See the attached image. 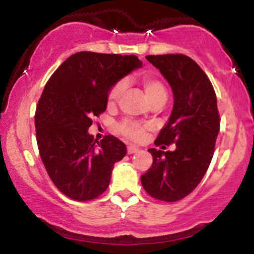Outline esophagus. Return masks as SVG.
Listing matches in <instances>:
<instances>
[{"instance_id": "34e87169", "label": "esophagus", "mask_w": 254, "mask_h": 254, "mask_svg": "<svg viewBox=\"0 0 254 254\" xmlns=\"http://www.w3.org/2000/svg\"><path fill=\"white\" fill-rule=\"evenodd\" d=\"M137 151H139V149L135 147V145H129V147H127V154H135Z\"/></svg>"}]
</instances>
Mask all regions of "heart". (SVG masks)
Listing matches in <instances>:
<instances>
[{
  "label": "heart",
  "instance_id": "1",
  "mask_svg": "<svg viewBox=\"0 0 254 254\" xmlns=\"http://www.w3.org/2000/svg\"><path fill=\"white\" fill-rule=\"evenodd\" d=\"M142 88L145 94V98L149 101V104L154 103H166L167 100V89H166L165 84L161 81L156 80V78L144 76L141 80ZM125 88L124 82H118L112 87L110 90L109 95H107V105L110 107L116 106L121 100L122 95H123ZM119 131L123 133L124 136L129 137L131 139H135L138 141L143 137L144 129L142 127H139L138 124L133 123V122H124L119 125Z\"/></svg>",
  "mask_w": 254,
  "mask_h": 254
}]
</instances>
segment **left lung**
I'll return each instance as SVG.
<instances>
[{"mask_svg": "<svg viewBox=\"0 0 254 254\" xmlns=\"http://www.w3.org/2000/svg\"><path fill=\"white\" fill-rule=\"evenodd\" d=\"M173 92V109L155 144L176 143L173 151H148L153 165L142 174V186L164 202L183 199L208 171L220 131V116L212 84L199 65L185 55L147 56Z\"/></svg>", "mask_w": 254, "mask_h": 254, "instance_id": "8db88e82", "label": "left lung"}]
</instances>
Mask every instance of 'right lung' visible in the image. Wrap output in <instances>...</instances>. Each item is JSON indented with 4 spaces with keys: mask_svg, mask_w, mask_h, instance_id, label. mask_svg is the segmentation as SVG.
Segmentation results:
<instances>
[{
    "mask_svg": "<svg viewBox=\"0 0 254 254\" xmlns=\"http://www.w3.org/2000/svg\"><path fill=\"white\" fill-rule=\"evenodd\" d=\"M133 55L82 51L61 64L37 105V143L49 177L71 199L90 200L106 191L113 166L127 154L117 137L100 142L88 132L93 117L107 107L111 88L141 68Z\"/></svg>",
    "mask_w": 254,
    "mask_h": 254,
    "instance_id": "add662e5",
    "label": "right lung"
}]
</instances>
